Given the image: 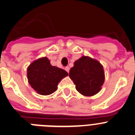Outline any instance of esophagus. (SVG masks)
Wrapping results in <instances>:
<instances>
[{
  "label": "esophagus",
  "mask_w": 135,
  "mask_h": 135,
  "mask_svg": "<svg viewBox=\"0 0 135 135\" xmlns=\"http://www.w3.org/2000/svg\"><path fill=\"white\" fill-rule=\"evenodd\" d=\"M65 71H67V72H68V73H69V71H70V68H69L68 66L65 67Z\"/></svg>",
  "instance_id": "1"
}]
</instances>
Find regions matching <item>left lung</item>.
I'll return each mask as SVG.
<instances>
[{
  "instance_id": "left-lung-1",
  "label": "left lung",
  "mask_w": 135,
  "mask_h": 135,
  "mask_svg": "<svg viewBox=\"0 0 135 135\" xmlns=\"http://www.w3.org/2000/svg\"><path fill=\"white\" fill-rule=\"evenodd\" d=\"M78 92L85 96L98 93L104 82L103 66L96 59L82 56L76 60L69 73Z\"/></svg>"
}]
</instances>
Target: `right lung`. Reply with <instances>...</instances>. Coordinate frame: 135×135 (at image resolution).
<instances>
[{
	"instance_id": "add662e5",
	"label": "right lung",
	"mask_w": 135,
	"mask_h": 135,
	"mask_svg": "<svg viewBox=\"0 0 135 135\" xmlns=\"http://www.w3.org/2000/svg\"><path fill=\"white\" fill-rule=\"evenodd\" d=\"M29 84L39 94L47 96L57 90L59 82L68 76V73L57 67L53 66L47 57L39 58L27 68Z\"/></svg>"
}]
</instances>
